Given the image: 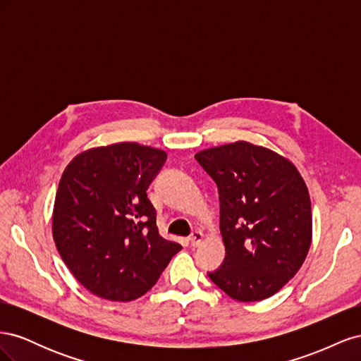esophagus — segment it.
Returning a JSON list of instances; mask_svg holds the SVG:
<instances>
[{
	"mask_svg": "<svg viewBox=\"0 0 361 361\" xmlns=\"http://www.w3.org/2000/svg\"><path fill=\"white\" fill-rule=\"evenodd\" d=\"M202 241H203V233H202V232H197V231H195V232H192V233H191L190 243H191V245H192V247H197Z\"/></svg>",
	"mask_w": 361,
	"mask_h": 361,
	"instance_id": "obj_1",
	"label": "esophagus"
}]
</instances>
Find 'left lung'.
<instances>
[{
	"instance_id": "1",
	"label": "left lung",
	"mask_w": 361,
	"mask_h": 361,
	"mask_svg": "<svg viewBox=\"0 0 361 361\" xmlns=\"http://www.w3.org/2000/svg\"><path fill=\"white\" fill-rule=\"evenodd\" d=\"M220 192L221 268L209 279L228 297H272L297 274L312 244V203L301 173L277 152L235 141L195 154Z\"/></svg>"
}]
</instances>
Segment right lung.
<instances>
[{
  "label": "right lung",
  "instance_id": "1",
  "mask_svg": "<svg viewBox=\"0 0 361 361\" xmlns=\"http://www.w3.org/2000/svg\"><path fill=\"white\" fill-rule=\"evenodd\" d=\"M166 159L161 149L123 141L87 149L64 169L52 238L73 277L96 297H141L180 251L159 235L146 192Z\"/></svg>",
  "mask_w": 361,
  "mask_h": 361
}]
</instances>
